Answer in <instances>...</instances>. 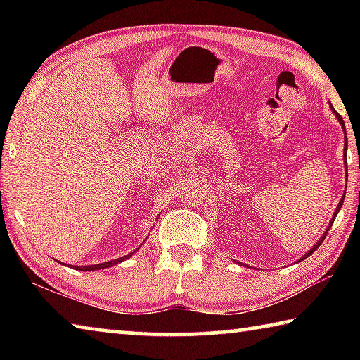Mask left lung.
<instances>
[{
    "mask_svg": "<svg viewBox=\"0 0 360 360\" xmlns=\"http://www.w3.org/2000/svg\"><path fill=\"white\" fill-rule=\"evenodd\" d=\"M332 109H333V106H330ZM333 112H335V115H337V119L340 120V124H341V127H343V129H345V122H343V119H341V115L337 112V111H335V109H333ZM346 133V131H345ZM346 149H348V139H346V141H345V160H346ZM345 167H346V173H348V163H345ZM346 176H348V174H346ZM343 200H345V197L343 198H341V202L338 203V206H337V211H335V214H333V219H332V221H330V224H328V227H327V231H326V233L324 235H322V238L318 241V243H316V245L311 248V249H309V251L307 252V254H304L303 255V257H302V260L303 259H307V257H309V255H311L314 251H316V249H318L319 248V245H321V243L322 241H324L326 240V236H327V233H328V230H330V227H332V224H333V221H335V217H337V214H338V211H340V208H341V205H343Z\"/></svg>",
    "mask_w": 360,
    "mask_h": 360,
    "instance_id": "8db88e82",
    "label": "left lung"
}]
</instances>
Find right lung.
<instances>
[{
	"label": "right lung",
	"instance_id": "add662e5",
	"mask_svg": "<svg viewBox=\"0 0 360 360\" xmlns=\"http://www.w3.org/2000/svg\"><path fill=\"white\" fill-rule=\"evenodd\" d=\"M136 251H133V252H130V254H127V255H124V257H120V259H115V260H109V262H105V264H98V265H89V266H72V268H77V270H81V271H94V270H101V268H109V266H112V265H115V264H119V262H124L125 259H129L131 254H135Z\"/></svg>",
	"mask_w": 360,
	"mask_h": 360
}]
</instances>
